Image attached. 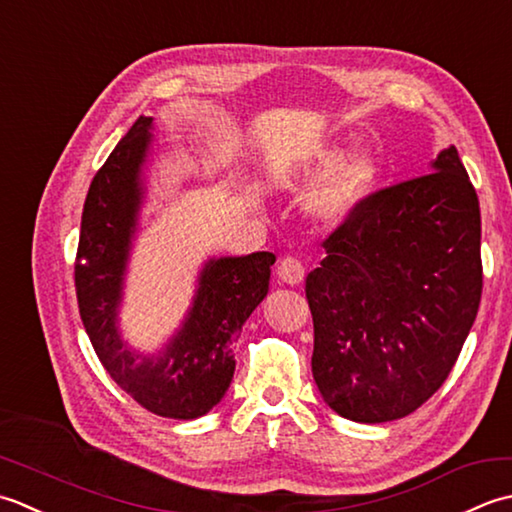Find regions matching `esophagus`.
<instances>
[{
	"instance_id": "1",
	"label": "esophagus",
	"mask_w": 512,
	"mask_h": 512,
	"mask_svg": "<svg viewBox=\"0 0 512 512\" xmlns=\"http://www.w3.org/2000/svg\"><path fill=\"white\" fill-rule=\"evenodd\" d=\"M278 278L283 280L285 285H300L302 280H305V267L300 265V260L287 256V258L280 260Z\"/></svg>"
}]
</instances>
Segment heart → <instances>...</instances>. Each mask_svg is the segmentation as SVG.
<instances>
[{
  "mask_svg": "<svg viewBox=\"0 0 512 512\" xmlns=\"http://www.w3.org/2000/svg\"><path fill=\"white\" fill-rule=\"evenodd\" d=\"M380 176L382 165L373 152L360 150L347 159V148L327 145L311 154L285 183L291 190H305L322 182L309 198V212L320 223L338 227L358 214L378 187Z\"/></svg>",
  "mask_w": 512,
  "mask_h": 512,
  "instance_id": "b5f03b06",
  "label": "heart"
}]
</instances>
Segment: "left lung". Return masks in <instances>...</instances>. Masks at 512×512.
<instances>
[{
    "mask_svg": "<svg viewBox=\"0 0 512 512\" xmlns=\"http://www.w3.org/2000/svg\"><path fill=\"white\" fill-rule=\"evenodd\" d=\"M429 174L367 198L307 276L311 371L333 411L362 424L413 413L442 387L482 298V218L455 145Z\"/></svg>",
    "mask_w": 512,
    "mask_h": 512,
    "instance_id": "8db88e82",
    "label": "left lung"
}]
</instances>
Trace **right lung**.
<instances>
[{
    "instance_id": "add662e5",
    "label": "right lung",
    "mask_w": 512,
    "mask_h": 512,
    "mask_svg": "<svg viewBox=\"0 0 512 512\" xmlns=\"http://www.w3.org/2000/svg\"><path fill=\"white\" fill-rule=\"evenodd\" d=\"M152 117H139L90 183L75 265L79 314L103 367L143 409L194 420L223 400L234 378L232 344L269 291L271 252L207 258L192 305L168 342L141 353L123 340L119 311L145 201ZM86 259V264L80 260Z\"/></svg>"
}]
</instances>
